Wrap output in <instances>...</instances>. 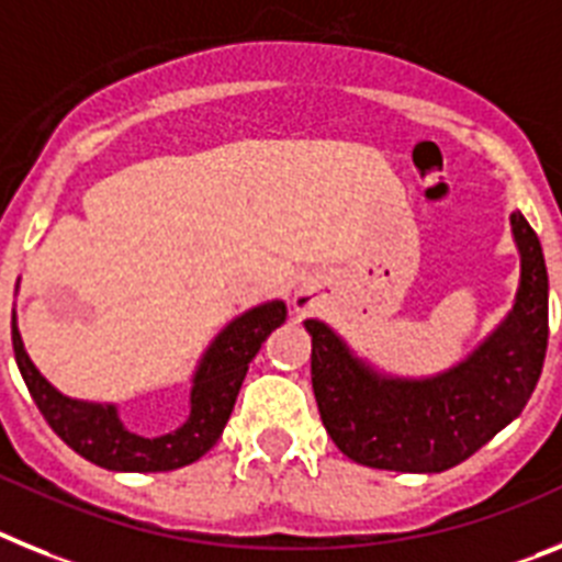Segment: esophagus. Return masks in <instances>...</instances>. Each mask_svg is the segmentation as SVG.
I'll return each mask as SVG.
<instances>
[{"mask_svg": "<svg viewBox=\"0 0 562 562\" xmlns=\"http://www.w3.org/2000/svg\"><path fill=\"white\" fill-rule=\"evenodd\" d=\"M308 294H305V291H300V294H296V305H300V308H302V305H308Z\"/></svg>", "mask_w": 562, "mask_h": 562, "instance_id": "esophagus-1", "label": "esophagus"}]
</instances>
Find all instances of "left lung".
<instances>
[{"mask_svg":"<svg viewBox=\"0 0 562 562\" xmlns=\"http://www.w3.org/2000/svg\"><path fill=\"white\" fill-rule=\"evenodd\" d=\"M520 285L506 319L456 368L427 379L384 375L339 334L305 319L311 382L328 436L373 470L443 472L495 438L535 393L549 345V274L538 234L512 214Z\"/></svg>","mask_w":562,"mask_h":562,"instance_id":"1","label":"left lung"}]
</instances>
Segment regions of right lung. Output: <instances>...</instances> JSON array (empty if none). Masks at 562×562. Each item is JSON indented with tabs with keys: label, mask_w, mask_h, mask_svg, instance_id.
I'll return each instance as SVG.
<instances>
[{
	"label": "right lung",
	"mask_w": 562,
	"mask_h": 562,
	"mask_svg": "<svg viewBox=\"0 0 562 562\" xmlns=\"http://www.w3.org/2000/svg\"><path fill=\"white\" fill-rule=\"evenodd\" d=\"M285 302L271 300L228 322L214 336L194 370L187 422L158 438H146L126 429L115 404L81 402L58 393L38 373L24 350L16 316H13V353H16L19 373L45 422L78 456L115 472H169L198 461L217 443L248 373V362L262 348L268 334L285 322Z\"/></svg>",
	"instance_id": "1"
}]
</instances>
